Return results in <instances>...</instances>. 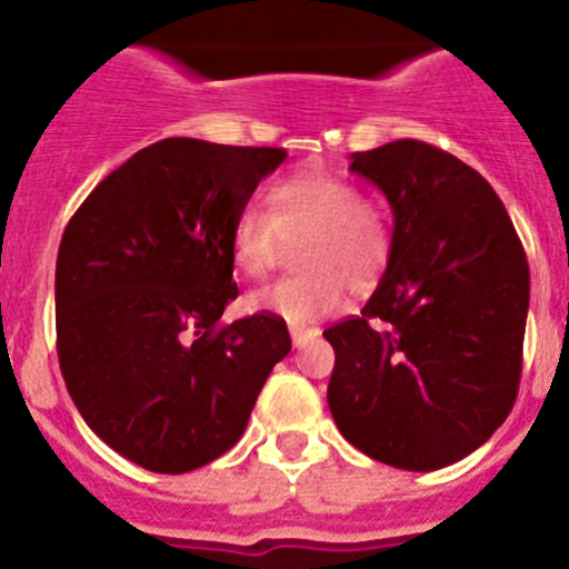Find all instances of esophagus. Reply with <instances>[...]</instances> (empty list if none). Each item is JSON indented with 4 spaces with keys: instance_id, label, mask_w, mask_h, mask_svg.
<instances>
[{
    "instance_id": "esophagus-1",
    "label": "esophagus",
    "mask_w": 569,
    "mask_h": 569,
    "mask_svg": "<svg viewBox=\"0 0 569 569\" xmlns=\"http://www.w3.org/2000/svg\"><path fill=\"white\" fill-rule=\"evenodd\" d=\"M319 328H305V325H290V339H293V347H305L308 341H313L319 336Z\"/></svg>"
}]
</instances>
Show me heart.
<instances>
[{
  "label": "heart",
  "instance_id": "1",
  "mask_svg": "<svg viewBox=\"0 0 569 569\" xmlns=\"http://www.w3.org/2000/svg\"><path fill=\"white\" fill-rule=\"evenodd\" d=\"M268 213L244 204L230 224V259L248 279L276 268L284 244H296L299 276L259 288L244 299L250 313H268L290 325H310L336 313L347 284L365 293L381 279L393 228L390 216L359 184L333 170H301L264 190Z\"/></svg>",
  "mask_w": 569,
  "mask_h": 569
}]
</instances>
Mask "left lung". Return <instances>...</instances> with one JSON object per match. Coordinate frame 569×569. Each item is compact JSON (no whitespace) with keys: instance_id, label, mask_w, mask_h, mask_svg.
I'll return each instance as SVG.
<instances>
[{"instance_id":"obj_1","label":"left lung","mask_w":569,"mask_h":569,"mask_svg":"<svg viewBox=\"0 0 569 569\" xmlns=\"http://www.w3.org/2000/svg\"><path fill=\"white\" fill-rule=\"evenodd\" d=\"M393 210V250L361 316L325 330L328 405L347 441L399 470L485 445L516 405L530 268L496 190L416 139L350 156Z\"/></svg>"}]
</instances>
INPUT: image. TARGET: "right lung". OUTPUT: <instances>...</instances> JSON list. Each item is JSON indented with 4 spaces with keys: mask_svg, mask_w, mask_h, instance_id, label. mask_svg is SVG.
<instances>
[{
    "mask_svg": "<svg viewBox=\"0 0 569 569\" xmlns=\"http://www.w3.org/2000/svg\"><path fill=\"white\" fill-rule=\"evenodd\" d=\"M284 156L162 139L102 179L64 228V385L90 430L144 470L176 476L228 453L273 365L290 353L284 319L219 325L239 296L233 216Z\"/></svg>",
    "mask_w": 569,
    "mask_h": 569,
    "instance_id": "add662e5",
    "label": "right lung"
}]
</instances>
